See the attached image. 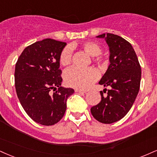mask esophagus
<instances>
[{
    "mask_svg": "<svg viewBox=\"0 0 157 157\" xmlns=\"http://www.w3.org/2000/svg\"><path fill=\"white\" fill-rule=\"evenodd\" d=\"M75 92H78V93H86V90H83L81 89H75Z\"/></svg>",
    "mask_w": 157,
    "mask_h": 157,
    "instance_id": "1",
    "label": "esophagus"
}]
</instances>
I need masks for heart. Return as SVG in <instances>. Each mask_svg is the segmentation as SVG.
I'll return each mask as SVG.
<instances>
[{"label": "heart", "mask_w": 157, "mask_h": 157, "mask_svg": "<svg viewBox=\"0 0 157 157\" xmlns=\"http://www.w3.org/2000/svg\"><path fill=\"white\" fill-rule=\"evenodd\" d=\"M81 48L92 57H95L96 62L105 64L106 60L100 56L101 49L97 43L94 41H86L81 44ZM60 63L63 67H67L71 62V50L67 47L61 51L60 55ZM99 77V73L94 68L80 69L72 67L67 69L63 75L64 81L67 86L79 89H87L94 83Z\"/></svg>", "instance_id": "b5f03b06"}]
</instances>
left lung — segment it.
I'll return each mask as SVG.
<instances>
[{"label":"left lung","mask_w":157,"mask_h":157,"mask_svg":"<svg viewBox=\"0 0 157 157\" xmlns=\"http://www.w3.org/2000/svg\"><path fill=\"white\" fill-rule=\"evenodd\" d=\"M97 37L105 39L108 44L110 63L99 82L108 89L100 91L101 101L90 112L98 121L112 124L124 118L132 107L140 86L141 67L132 46L124 38L109 33Z\"/></svg>","instance_id":"1"}]
</instances>
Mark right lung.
<instances>
[{"label": "right lung", "instance_id": "1", "mask_svg": "<svg viewBox=\"0 0 157 157\" xmlns=\"http://www.w3.org/2000/svg\"><path fill=\"white\" fill-rule=\"evenodd\" d=\"M66 45L52 39L36 41L22 51L15 65V88L20 104L30 118L41 125L59 121L68 97L75 92L60 86L59 58Z\"/></svg>", "mask_w": 157, "mask_h": 157}]
</instances>
